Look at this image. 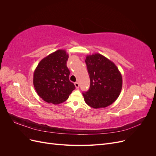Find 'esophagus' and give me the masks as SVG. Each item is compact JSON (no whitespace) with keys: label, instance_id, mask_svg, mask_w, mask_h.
Returning a JSON list of instances; mask_svg holds the SVG:
<instances>
[{"label":"esophagus","instance_id":"34e87169","mask_svg":"<svg viewBox=\"0 0 156 156\" xmlns=\"http://www.w3.org/2000/svg\"><path fill=\"white\" fill-rule=\"evenodd\" d=\"M74 84H75V88H79V84L78 82H75V83H74Z\"/></svg>","mask_w":156,"mask_h":156}]
</instances>
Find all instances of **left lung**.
<instances>
[{
	"instance_id": "8db88e82",
	"label": "left lung",
	"mask_w": 156,
	"mask_h": 156,
	"mask_svg": "<svg viewBox=\"0 0 156 156\" xmlns=\"http://www.w3.org/2000/svg\"><path fill=\"white\" fill-rule=\"evenodd\" d=\"M85 62L90 86L88 92L83 93L84 101L96 109L111 105L122 90V77L119 68L100 53L87 55Z\"/></svg>"
}]
</instances>
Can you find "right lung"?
<instances>
[{
  "instance_id": "obj_1",
  "label": "right lung",
  "mask_w": 156,
  "mask_h": 156,
  "mask_svg": "<svg viewBox=\"0 0 156 156\" xmlns=\"http://www.w3.org/2000/svg\"><path fill=\"white\" fill-rule=\"evenodd\" d=\"M69 55L58 49L42 59L33 74V84L42 100L58 105L66 101L75 88L69 81V71L66 62Z\"/></svg>"
}]
</instances>
